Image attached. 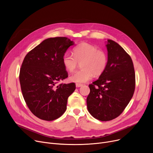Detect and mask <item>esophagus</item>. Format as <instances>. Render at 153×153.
<instances>
[{"instance_id": "34e87169", "label": "esophagus", "mask_w": 153, "mask_h": 153, "mask_svg": "<svg viewBox=\"0 0 153 153\" xmlns=\"http://www.w3.org/2000/svg\"><path fill=\"white\" fill-rule=\"evenodd\" d=\"M76 87H82L83 85H82V84H81L77 83V84H76Z\"/></svg>"}]
</instances>
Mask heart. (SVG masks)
Here are the masks:
<instances>
[{"label": "heart", "mask_w": 153, "mask_h": 153, "mask_svg": "<svg viewBox=\"0 0 153 153\" xmlns=\"http://www.w3.org/2000/svg\"><path fill=\"white\" fill-rule=\"evenodd\" d=\"M74 56L66 53L62 56L63 66L69 72H73L81 63L82 69L77 71L69 77L71 82L76 83H85L91 80L94 74L100 76L105 71L108 58L107 53L98 50L97 46L93 45L82 43L75 47L73 50Z\"/></svg>", "instance_id": "heart-1"}]
</instances>
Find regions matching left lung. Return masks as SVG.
Masks as SVG:
<instances>
[{
    "instance_id": "1",
    "label": "left lung",
    "mask_w": 153,
    "mask_h": 153,
    "mask_svg": "<svg viewBox=\"0 0 153 153\" xmlns=\"http://www.w3.org/2000/svg\"><path fill=\"white\" fill-rule=\"evenodd\" d=\"M108 64L97 81L90 84L87 98L91 115L100 121H109L121 114L131 100L135 89L132 59L123 48L107 39Z\"/></svg>"
}]
</instances>
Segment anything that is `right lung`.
Listing matches in <instances>:
<instances>
[{"mask_svg": "<svg viewBox=\"0 0 153 153\" xmlns=\"http://www.w3.org/2000/svg\"><path fill=\"white\" fill-rule=\"evenodd\" d=\"M73 45L66 37L50 38L24 58L19 76L23 97L30 111L40 119L52 121L60 117L76 89L74 83L57 84L68 77L62 59Z\"/></svg>", "mask_w": 153, "mask_h": 153, "instance_id": "right-lung-1", "label": "right lung"}]
</instances>
